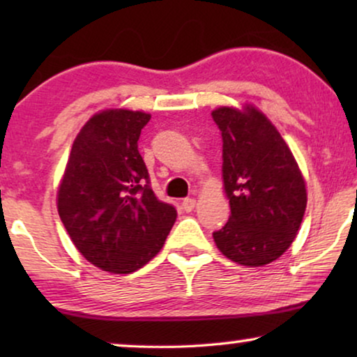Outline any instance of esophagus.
<instances>
[{
	"mask_svg": "<svg viewBox=\"0 0 357 357\" xmlns=\"http://www.w3.org/2000/svg\"><path fill=\"white\" fill-rule=\"evenodd\" d=\"M195 206H197V199H195V198H185L182 202V208H183L185 213L193 211Z\"/></svg>",
	"mask_w": 357,
	"mask_h": 357,
	"instance_id": "1",
	"label": "esophagus"
}]
</instances>
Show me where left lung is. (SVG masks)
Returning <instances> with one entry per match:
<instances>
[{
	"label": "left lung",
	"instance_id": "8db88e82",
	"mask_svg": "<svg viewBox=\"0 0 357 357\" xmlns=\"http://www.w3.org/2000/svg\"><path fill=\"white\" fill-rule=\"evenodd\" d=\"M211 115L222 135L224 190L231 204V218L213 232L214 242L229 260L263 266L296 238L307 206L305 182L280 131L255 107H221Z\"/></svg>",
	"mask_w": 357,
	"mask_h": 357
}]
</instances>
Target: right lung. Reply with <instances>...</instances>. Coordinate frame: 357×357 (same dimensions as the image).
Returning a JSON list of instances; mask_svg holds the SVG:
<instances>
[{"label": "right lung", "instance_id": "obj_1", "mask_svg": "<svg viewBox=\"0 0 357 357\" xmlns=\"http://www.w3.org/2000/svg\"><path fill=\"white\" fill-rule=\"evenodd\" d=\"M149 114L104 110L82 126L58 188V214L82 257L128 275L158 255L177 209L160 202L138 151Z\"/></svg>", "mask_w": 357, "mask_h": 357}]
</instances>
